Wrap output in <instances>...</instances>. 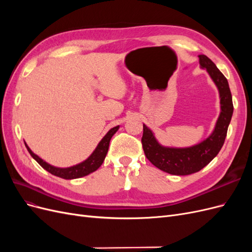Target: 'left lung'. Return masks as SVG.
<instances>
[{"instance_id":"left-lung-1","label":"left lung","mask_w":252,"mask_h":252,"mask_svg":"<svg viewBox=\"0 0 252 252\" xmlns=\"http://www.w3.org/2000/svg\"><path fill=\"white\" fill-rule=\"evenodd\" d=\"M201 68L207 70L220 94V112L212 133L207 139L191 147H165L143 124L142 145L145 156L158 169L174 175H187L200 171L217 157L225 142L228 126L233 113L232 96L228 81L216 64L204 55L199 56Z\"/></svg>"}]
</instances>
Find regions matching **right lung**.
Returning <instances> with one entry per match:
<instances>
[{"label": "right lung", "mask_w": 252, "mask_h": 252, "mask_svg": "<svg viewBox=\"0 0 252 252\" xmlns=\"http://www.w3.org/2000/svg\"><path fill=\"white\" fill-rule=\"evenodd\" d=\"M119 127L120 126L113 127L107 133H106V135L101 140V142L97 144L96 148L94 149V151L90 155V157L87 159H85V161L78 164V165L68 167V168H59V167H55V166L46 163L45 161H43L40 157L34 155L32 151V149L27 146L26 143H25V146L30 154V156H32L45 170H47L51 174L57 175V177L65 179V180L79 179V178L85 177V175H88L89 173L95 171L98 167L103 164L105 157H106V155H107V151L109 148V142L112 138V135L118 131Z\"/></svg>", "instance_id": "1"}]
</instances>
